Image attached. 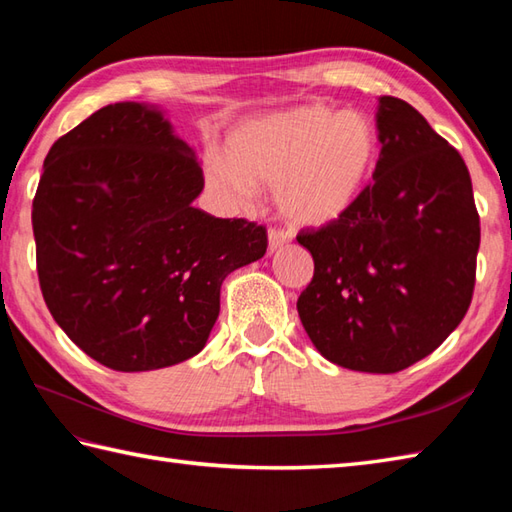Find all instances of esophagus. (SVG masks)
Wrapping results in <instances>:
<instances>
[{"label": "esophagus", "instance_id": "1", "mask_svg": "<svg viewBox=\"0 0 512 512\" xmlns=\"http://www.w3.org/2000/svg\"><path fill=\"white\" fill-rule=\"evenodd\" d=\"M290 239H292V235H290L288 231H284V228L273 226V228H270V231H268V248L275 253V250H279L281 246H286V244L290 242Z\"/></svg>", "mask_w": 512, "mask_h": 512}]
</instances>
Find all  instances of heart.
<instances>
[{
    "label": "heart",
    "mask_w": 512,
    "mask_h": 512,
    "mask_svg": "<svg viewBox=\"0 0 512 512\" xmlns=\"http://www.w3.org/2000/svg\"><path fill=\"white\" fill-rule=\"evenodd\" d=\"M378 162L369 118L301 105L250 118L226 140V156H206V189L226 209H246L257 187H275L292 224L325 226L352 211Z\"/></svg>",
    "instance_id": "1"
}]
</instances>
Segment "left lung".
I'll return each instance as SVG.
<instances>
[{"instance_id": "obj_1", "label": "left lung", "mask_w": 512, "mask_h": 512, "mask_svg": "<svg viewBox=\"0 0 512 512\" xmlns=\"http://www.w3.org/2000/svg\"><path fill=\"white\" fill-rule=\"evenodd\" d=\"M378 103L374 182L341 220L297 235L314 259L297 310L328 361L396 374L440 347L469 310L480 213L460 151L409 103Z\"/></svg>"}]
</instances>
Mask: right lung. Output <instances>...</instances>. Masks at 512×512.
<instances>
[{
  "label": "right lung",
  "mask_w": 512,
  "mask_h": 512,
  "mask_svg": "<svg viewBox=\"0 0 512 512\" xmlns=\"http://www.w3.org/2000/svg\"><path fill=\"white\" fill-rule=\"evenodd\" d=\"M191 149L156 110L101 107L43 160L32 200L41 295L74 345L116 372L198 354L228 273L264 257L266 226L191 204Z\"/></svg>",
  "instance_id": "1"
}]
</instances>
